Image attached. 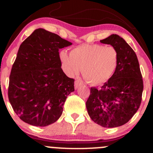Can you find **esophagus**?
I'll return each mask as SVG.
<instances>
[{
	"mask_svg": "<svg viewBox=\"0 0 153 153\" xmlns=\"http://www.w3.org/2000/svg\"><path fill=\"white\" fill-rule=\"evenodd\" d=\"M81 85H82V82L81 81H80V80H76L75 81V88H78V87L81 86Z\"/></svg>",
	"mask_w": 153,
	"mask_h": 153,
	"instance_id": "34e87169",
	"label": "esophagus"
}]
</instances>
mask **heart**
Listing matches in <instances>:
<instances>
[{
    "instance_id": "1",
    "label": "heart",
    "mask_w": 153,
    "mask_h": 153,
    "mask_svg": "<svg viewBox=\"0 0 153 153\" xmlns=\"http://www.w3.org/2000/svg\"><path fill=\"white\" fill-rule=\"evenodd\" d=\"M59 59L63 69L70 76L82 75L89 83L99 85L111 78L119 62L118 51L113 46L83 44L75 47L68 54L61 51Z\"/></svg>"
}]
</instances>
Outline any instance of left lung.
I'll return each mask as SVG.
<instances>
[{
  "label": "left lung",
  "instance_id": "left-lung-1",
  "mask_svg": "<svg viewBox=\"0 0 153 153\" xmlns=\"http://www.w3.org/2000/svg\"><path fill=\"white\" fill-rule=\"evenodd\" d=\"M118 51L116 71L100 88L92 87L86 101L91 119L101 127H120L129 122L137 111L142 101L143 80L134 51L117 34L101 40Z\"/></svg>",
  "mask_w": 153,
  "mask_h": 153
}]
</instances>
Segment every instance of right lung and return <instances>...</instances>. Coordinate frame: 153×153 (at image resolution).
Returning a JSON list of instances; mask_svg holds the SVG:
<instances>
[{
    "label": "right lung",
    "mask_w": 153,
    "mask_h": 153,
    "mask_svg": "<svg viewBox=\"0 0 153 153\" xmlns=\"http://www.w3.org/2000/svg\"><path fill=\"white\" fill-rule=\"evenodd\" d=\"M72 43L37 29L22 43L9 77L8 99L24 122L46 127L62 115L68 96L75 91L73 78L61 68L59 50Z\"/></svg>",
    "instance_id": "obj_1"
}]
</instances>
